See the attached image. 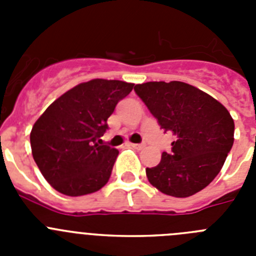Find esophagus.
Listing matches in <instances>:
<instances>
[{"instance_id":"obj_1","label":"esophagus","mask_w":256,"mask_h":256,"mask_svg":"<svg viewBox=\"0 0 256 256\" xmlns=\"http://www.w3.org/2000/svg\"><path fill=\"white\" fill-rule=\"evenodd\" d=\"M130 146H132L133 148H137V150H141L144 148V144H130Z\"/></svg>"}]
</instances>
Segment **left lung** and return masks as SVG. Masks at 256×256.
I'll list each match as a JSON object with an SVG mask.
<instances>
[{
	"label": "left lung",
	"instance_id": "8db88e82",
	"mask_svg": "<svg viewBox=\"0 0 256 256\" xmlns=\"http://www.w3.org/2000/svg\"><path fill=\"white\" fill-rule=\"evenodd\" d=\"M136 94L165 132L173 133L170 152H162L148 182L165 195L188 198L218 176L234 144V123L214 97L187 83L148 82Z\"/></svg>",
	"mask_w": 256,
	"mask_h": 256
}]
</instances>
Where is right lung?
Instances as JSON below:
<instances>
[{"label":"right lung","mask_w":256,"mask_h":256,"mask_svg":"<svg viewBox=\"0 0 256 256\" xmlns=\"http://www.w3.org/2000/svg\"><path fill=\"white\" fill-rule=\"evenodd\" d=\"M133 83L92 79L61 94L30 132L33 159L44 180L66 196L98 191L108 183L119 151L102 144L108 118Z\"/></svg>","instance_id":"1"}]
</instances>
